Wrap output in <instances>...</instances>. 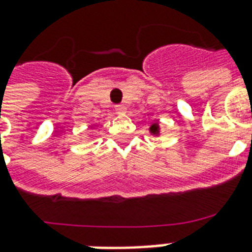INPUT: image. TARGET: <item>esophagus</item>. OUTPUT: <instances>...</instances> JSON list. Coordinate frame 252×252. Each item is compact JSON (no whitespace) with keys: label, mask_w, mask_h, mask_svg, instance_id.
<instances>
[{"label":"esophagus","mask_w":252,"mask_h":252,"mask_svg":"<svg viewBox=\"0 0 252 252\" xmlns=\"http://www.w3.org/2000/svg\"><path fill=\"white\" fill-rule=\"evenodd\" d=\"M115 109H116V112H119V113H124L126 108L124 107V105H121V104H119V105H116V107H115Z\"/></svg>","instance_id":"obj_1"}]
</instances>
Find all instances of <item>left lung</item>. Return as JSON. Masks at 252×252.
Instances as JSON below:
<instances>
[{
	"mask_svg": "<svg viewBox=\"0 0 252 252\" xmlns=\"http://www.w3.org/2000/svg\"><path fill=\"white\" fill-rule=\"evenodd\" d=\"M150 132L152 133V135H159V132H160L159 124H158V123H154V124L150 126Z\"/></svg>",
	"mask_w": 252,
	"mask_h": 252,
	"instance_id": "obj_1",
	"label": "left lung"
}]
</instances>
